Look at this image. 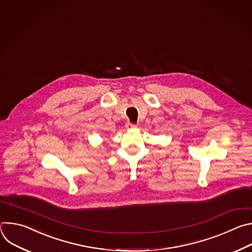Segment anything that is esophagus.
<instances>
[{"mask_svg":"<svg viewBox=\"0 0 252 252\" xmlns=\"http://www.w3.org/2000/svg\"><path fill=\"white\" fill-rule=\"evenodd\" d=\"M126 127L127 129H134V128H136V127H137V125H135V124H130V123H127V124L126 125Z\"/></svg>","mask_w":252,"mask_h":252,"instance_id":"esophagus-1","label":"esophagus"}]
</instances>
